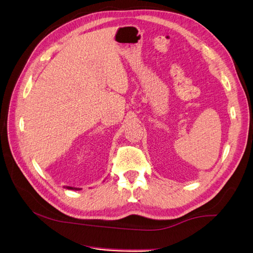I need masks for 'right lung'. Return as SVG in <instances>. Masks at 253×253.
I'll return each mask as SVG.
<instances>
[{"label":"right lung","instance_id":"obj_1","mask_svg":"<svg viewBox=\"0 0 253 253\" xmlns=\"http://www.w3.org/2000/svg\"><path fill=\"white\" fill-rule=\"evenodd\" d=\"M64 188H67V189H70V190H81L80 188H75V187H70V186H66V187Z\"/></svg>","mask_w":253,"mask_h":253}]
</instances>
